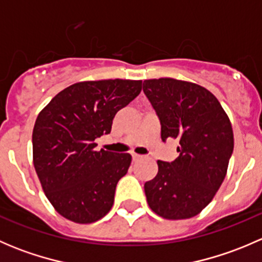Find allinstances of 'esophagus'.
Listing matches in <instances>:
<instances>
[{"instance_id":"esophagus-1","label":"esophagus","mask_w":262,"mask_h":262,"mask_svg":"<svg viewBox=\"0 0 262 262\" xmlns=\"http://www.w3.org/2000/svg\"><path fill=\"white\" fill-rule=\"evenodd\" d=\"M132 157H133V161H138V160H141L142 156H141V155H136V153H133V155H132Z\"/></svg>"}]
</instances>
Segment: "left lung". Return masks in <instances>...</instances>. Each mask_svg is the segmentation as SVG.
Listing matches in <instances>:
<instances>
[{"label": "left lung", "mask_w": 262, "mask_h": 262, "mask_svg": "<svg viewBox=\"0 0 262 262\" xmlns=\"http://www.w3.org/2000/svg\"><path fill=\"white\" fill-rule=\"evenodd\" d=\"M143 92L160 119L162 141L180 143L175 161H157V175L144 184L147 203L162 218H191L226 178L233 152L231 121L212 92L192 82L146 80Z\"/></svg>", "instance_id": "1"}]
</instances>
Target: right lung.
Segmentation results:
<instances>
[{
	"mask_svg": "<svg viewBox=\"0 0 262 262\" xmlns=\"http://www.w3.org/2000/svg\"><path fill=\"white\" fill-rule=\"evenodd\" d=\"M141 90L142 81L78 82L39 113L33 130L34 167L62 216L86 224L110 212L116 184L128 172L132 156L96 150L95 139L112 132L116 113Z\"/></svg>",
	"mask_w": 262,
	"mask_h": 262,
	"instance_id": "1",
	"label": "right lung"
}]
</instances>
